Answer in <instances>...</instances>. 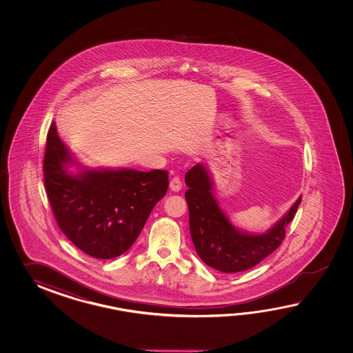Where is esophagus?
I'll return each instance as SVG.
<instances>
[{"label":"esophagus","mask_w":353,"mask_h":353,"mask_svg":"<svg viewBox=\"0 0 353 353\" xmlns=\"http://www.w3.org/2000/svg\"><path fill=\"white\" fill-rule=\"evenodd\" d=\"M180 189H181V180L179 176H174L173 179L170 180V190L179 192Z\"/></svg>","instance_id":"1"}]
</instances>
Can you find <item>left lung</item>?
I'll return each instance as SVG.
<instances>
[{"label": "left lung", "mask_w": 353, "mask_h": 353, "mask_svg": "<svg viewBox=\"0 0 353 353\" xmlns=\"http://www.w3.org/2000/svg\"><path fill=\"white\" fill-rule=\"evenodd\" d=\"M189 230L195 251L204 263L225 274L254 268L272 254L285 239L286 225L294 219L301 196L276 225L263 234L233 227L213 195L210 173L198 163L185 174Z\"/></svg>", "instance_id": "obj_1"}]
</instances>
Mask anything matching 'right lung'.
<instances>
[{"label":"right lung","mask_w":353,"mask_h":353,"mask_svg":"<svg viewBox=\"0 0 353 353\" xmlns=\"http://www.w3.org/2000/svg\"><path fill=\"white\" fill-rule=\"evenodd\" d=\"M73 163L55 122L46 136L44 183L61 232L84 254L114 259L132 246L155 204L169 187L166 170H82Z\"/></svg>","instance_id":"add662e5"}]
</instances>
